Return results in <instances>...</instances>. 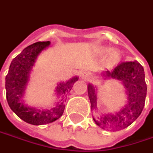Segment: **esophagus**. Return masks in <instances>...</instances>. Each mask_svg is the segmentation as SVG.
<instances>
[{
	"label": "esophagus",
	"instance_id": "esophagus-1",
	"mask_svg": "<svg viewBox=\"0 0 153 153\" xmlns=\"http://www.w3.org/2000/svg\"><path fill=\"white\" fill-rule=\"evenodd\" d=\"M81 78L82 80H85V81H88L90 79V73L88 71H84L81 74Z\"/></svg>",
	"mask_w": 153,
	"mask_h": 153
}]
</instances>
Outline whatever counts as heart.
Here are the masks:
<instances>
[{
    "mask_svg": "<svg viewBox=\"0 0 153 153\" xmlns=\"http://www.w3.org/2000/svg\"><path fill=\"white\" fill-rule=\"evenodd\" d=\"M120 60V53L116 51V50H114V51H111L109 53V55H108V63L111 65H114L118 63Z\"/></svg>",
    "mask_w": 153,
    "mask_h": 153,
    "instance_id": "obj_1",
    "label": "heart"
}]
</instances>
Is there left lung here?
Instances as JSON below:
<instances>
[{"label": "left lung", "instance_id": "obj_1", "mask_svg": "<svg viewBox=\"0 0 153 153\" xmlns=\"http://www.w3.org/2000/svg\"><path fill=\"white\" fill-rule=\"evenodd\" d=\"M108 77L122 82L126 89L128 102L125 108L115 114H105L98 120L93 117L96 125L104 130L117 131L128 127L142 112L146 96V84L144 69L137 61H122L111 72L106 71ZM91 108H97V95L94 87L88 86Z\"/></svg>", "mask_w": 153, "mask_h": 153}]
</instances>
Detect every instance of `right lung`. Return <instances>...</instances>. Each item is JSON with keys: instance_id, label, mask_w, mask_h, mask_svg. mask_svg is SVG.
Masks as SVG:
<instances>
[{"instance_id": "1", "label": "right lung", "mask_w": 153, "mask_h": 153, "mask_svg": "<svg viewBox=\"0 0 153 153\" xmlns=\"http://www.w3.org/2000/svg\"><path fill=\"white\" fill-rule=\"evenodd\" d=\"M50 41L37 42L26 47L19 55L16 56L10 65L9 71L6 76L7 99L9 107L18 117L27 123L39 126L55 121L63 114L65 97L74 83L78 80L75 76L65 82H60L56 93L59 97V102L51 109L40 110L26 107L22 102L25 87L28 80V75L36 58L44 49L50 45Z\"/></svg>"}]
</instances>
